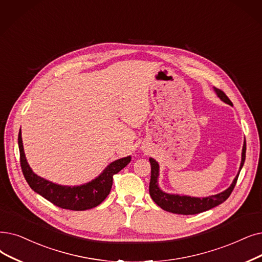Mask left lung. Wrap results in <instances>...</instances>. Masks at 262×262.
<instances>
[{
  "instance_id": "obj_1",
  "label": "left lung",
  "mask_w": 262,
  "mask_h": 262,
  "mask_svg": "<svg viewBox=\"0 0 262 262\" xmlns=\"http://www.w3.org/2000/svg\"><path fill=\"white\" fill-rule=\"evenodd\" d=\"M214 91L216 95H217L224 103L232 105L230 99L227 97V95L223 92V91L216 88H214ZM245 153H246V142L244 141L240 168H238V172L236 177L233 179L231 185L224 191L220 192V194L212 195L209 197H203V198L190 197V196H184V195L182 196L178 194H168V192L163 191L158 185L159 165L154 158L150 157L149 158V161L151 163V181H150V187H149L150 196L158 207H161L163 210L167 212H171L174 214L192 215V214H198L204 211H208L212 208H215L216 206H219V204L223 203L224 201L228 199V197L232 192L237 181V177L240 174V171L245 162Z\"/></svg>"
}]
</instances>
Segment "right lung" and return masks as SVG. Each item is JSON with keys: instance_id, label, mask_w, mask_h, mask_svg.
Returning a JSON list of instances; mask_svg holds the SVG:
<instances>
[{"instance_id": "add662e5", "label": "right lung", "mask_w": 262, "mask_h": 262, "mask_svg": "<svg viewBox=\"0 0 262 262\" xmlns=\"http://www.w3.org/2000/svg\"><path fill=\"white\" fill-rule=\"evenodd\" d=\"M18 144L21 169L30 187L45 199L49 200L54 206L73 211L92 209L103 202L111 190L113 176L121 171L124 167H126L132 159V156L117 159L109 164L103 172L91 182L82 185L67 186L52 183L51 181L33 172L26 158L21 128L18 135Z\"/></svg>"}]
</instances>
